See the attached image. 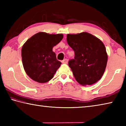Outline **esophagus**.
I'll list each match as a JSON object with an SVG mask.
<instances>
[{"mask_svg": "<svg viewBox=\"0 0 126 126\" xmlns=\"http://www.w3.org/2000/svg\"><path fill=\"white\" fill-rule=\"evenodd\" d=\"M68 60L67 59H64L63 61H62V63H63V64H67V63H68Z\"/></svg>", "mask_w": 126, "mask_h": 126, "instance_id": "34e87169", "label": "esophagus"}]
</instances>
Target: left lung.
Listing matches in <instances>:
<instances>
[{
	"instance_id": "obj_1",
	"label": "left lung",
	"mask_w": 126,
	"mask_h": 126,
	"mask_svg": "<svg viewBox=\"0 0 126 126\" xmlns=\"http://www.w3.org/2000/svg\"><path fill=\"white\" fill-rule=\"evenodd\" d=\"M67 41L75 53L69 61L76 80L82 86L94 84L105 71L108 55L101 40L87 32L68 34Z\"/></svg>"
}]
</instances>
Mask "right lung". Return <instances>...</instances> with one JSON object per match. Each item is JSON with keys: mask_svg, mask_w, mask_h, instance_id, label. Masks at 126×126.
I'll list each match as a JSON object with an SVG mask.
<instances>
[{"mask_svg": "<svg viewBox=\"0 0 126 126\" xmlns=\"http://www.w3.org/2000/svg\"><path fill=\"white\" fill-rule=\"evenodd\" d=\"M63 38L62 34L39 32L28 39L23 46V67L33 80L43 83L53 78L62 63L57 60L52 49Z\"/></svg>", "mask_w": 126, "mask_h": 126, "instance_id": "right-lung-1", "label": "right lung"}]
</instances>
